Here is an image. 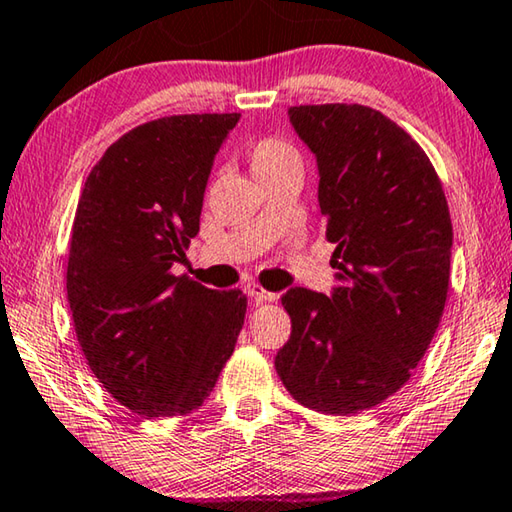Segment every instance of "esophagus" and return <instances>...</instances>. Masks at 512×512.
<instances>
[{"label": "esophagus", "mask_w": 512, "mask_h": 512, "mask_svg": "<svg viewBox=\"0 0 512 512\" xmlns=\"http://www.w3.org/2000/svg\"><path fill=\"white\" fill-rule=\"evenodd\" d=\"M246 294L253 296L255 300H278V294H273V291H266L262 285H257V282H248Z\"/></svg>", "instance_id": "34e87169"}]
</instances>
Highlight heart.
I'll list each match as a JSON object with an SVG mask.
<instances>
[{"instance_id": "1", "label": "heart", "mask_w": 512, "mask_h": 512, "mask_svg": "<svg viewBox=\"0 0 512 512\" xmlns=\"http://www.w3.org/2000/svg\"><path fill=\"white\" fill-rule=\"evenodd\" d=\"M246 159L257 180L287 164H300L294 145L280 136H259L246 148Z\"/></svg>"}]
</instances>
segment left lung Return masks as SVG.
<instances>
[{
  "mask_svg": "<svg viewBox=\"0 0 512 512\" xmlns=\"http://www.w3.org/2000/svg\"><path fill=\"white\" fill-rule=\"evenodd\" d=\"M319 166V207L335 243L332 294L282 296L291 337L275 355L287 392L323 415H355L408 383L449 291L453 227L419 143L362 104L289 109Z\"/></svg>",
  "mask_w": 512,
  "mask_h": 512,
  "instance_id": "1",
  "label": "left lung"
}]
</instances>
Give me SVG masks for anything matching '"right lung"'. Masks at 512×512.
Returning <instances> with one entry per match:
<instances>
[{"label":"right lung","instance_id":"right-lung-1","mask_svg":"<svg viewBox=\"0 0 512 512\" xmlns=\"http://www.w3.org/2000/svg\"><path fill=\"white\" fill-rule=\"evenodd\" d=\"M239 113L134 127L93 166L72 223L66 289L77 342L102 387L136 415L200 408L246 316L241 289L173 275L200 230L218 148Z\"/></svg>","mask_w":512,"mask_h":512}]
</instances>
